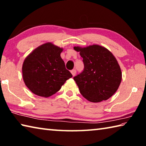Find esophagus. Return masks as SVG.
Segmentation results:
<instances>
[{
	"label": "esophagus",
	"instance_id": "1",
	"mask_svg": "<svg viewBox=\"0 0 146 146\" xmlns=\"http://www.w3.org/2000/svg\"><path fill=\"white\" fill-rule=\"evenodd\" d=\"M71 74H72V75L74 76L76 75V70H73L71 71Z\"/></svg>",
	"mask_w": 146,
	"mask_h": 146
}]
</instances>
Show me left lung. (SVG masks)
<instances>
[{
	"instance_id": "8db88e82",
	"label": "left lung",
	"mask_w": 146,
	"mask_h": 146,
	"mask_svg": "<svg viewBox=\"0 0 146 146\" xmlns=\"http://www.w3.org/2000/svg\"><path fill=\"white\" fill-rule=\"evenodd\" d=\"M73 48L80 52L84 64L82 72L73 78L81 95L96 103L112 97L122 80L120 67L112 53L97 44Z\"/></svg>"
}]
</instances>
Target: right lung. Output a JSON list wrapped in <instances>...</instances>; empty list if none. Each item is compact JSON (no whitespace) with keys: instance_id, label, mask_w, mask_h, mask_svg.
I'll return each mask as SVG.
<instances>
[{"instance_id":"1","label":"right lung","mask_w":146,"mask_h":146,"mask_svg":"<svg viewBox=\"0 0 146 146\" xmlns=\"http://www.w3.org/2000/svg\"><path fill=\"white\" fill-rule=\"evenodd\" d=\"M62 51L63 48L47 42L27 56L23 64V77L32 93L45 98L51 97L72 77L60 56Z\"/></svg>"}]
</instances>
